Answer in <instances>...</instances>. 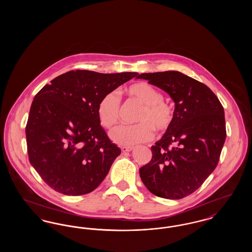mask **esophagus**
Masks as SVG:
<instances>
[{"instance_id":"esophagus-1","label":"esophagus","mask_w":252,"mask_h":252,"mask_svg":"<svg viewBox=\"0 0 252 252\" xmlns=\"http://www.w3.org/2000/svg\"><path fill=\"white\" fill-rule=\"evenodd\" d=\"M121 149H122L123 152H130L133 150V147H131V146H123V147H121Z\"/></svg>"}]
</instances>
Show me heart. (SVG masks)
Listing matches in <instances>:
<instances>
[{"instance_id": "obj_1", "label": "heart", "mask_w": 252, "mask_h": 252, "mask_svg": "<svg viewBox=\"0 0 252 252\" xmlns=\"http://www.w3.org/2000/svg\"><path fill=\"white\" fill-rule=\"evenodd\" d=\"M132 100L143 106L134 126H122L110 133L111 140L120 145H134L153 139L155 132H165L174 121V110L163 101V94L147 82L130 85L126 90ZM121 115L120 98L116 92L108 93L97 106V116L100 124L107 129L113 128Z\"/></svg>"}]
</instances>
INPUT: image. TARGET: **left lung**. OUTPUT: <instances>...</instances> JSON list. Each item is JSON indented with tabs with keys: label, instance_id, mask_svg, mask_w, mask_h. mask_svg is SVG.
I'll use <instances>...</instances> for the list:
<instances>
[{
	"label": "left lung",
	"instance_id": "obj_1",
	"mask_svg": "<svg viewBox=\"0 0 252 252\" xmlns=\"http://www.w3.org/2000/svg\"><path fill=\"white\" fill-rule=\"evenodd\" d=\"M175 103L174 121L151 146L152 159L140 168L145 187L157 196L180 199L214 172L226 140L224 108L203 83L177 71L142 73Z\"/></svg>",
	"mask_w": 252,
	"mask_h": 252
}]
</instances>
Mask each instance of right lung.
<instances>
[{"label": "right lung", "instance_id": "add662e5", "mask_svg": "<svg viewBox=\"0 0 252 252\" xmlns=\"http://www.w3.org/2000/svg\"><path fill=\"white\" fill-rule=\"evenodd\" d=\"M137 72L63 73L35 96L25 134L29 160L41 179L66 195L93 192L121 149L97 116L100 100Z\"/></svg>", "mask_w": 252, "mask_h": 252}]
</instances>
